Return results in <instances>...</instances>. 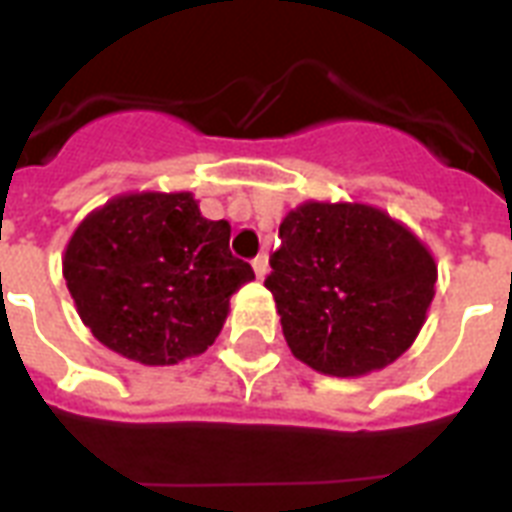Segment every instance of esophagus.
Segmentation results:
<instances>
[{"instance_id":"obj_1","label":"esophagus","mask_w":512,"mask_h":512,"mask_svg":"<svg viewBox=\"0 0 512 512\" xmlns=\"http://www.w3.org/2000/svg\"><path fill=\"white\" fill-rule=\"evenodd\" d=\"M252 268H255L257 279H265V276H268V257L257 255L255 260H252Z\"/></svg>"}]
</instances>
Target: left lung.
<instances>
[{
    "label": "left lung",
    "instance_id": "1",
    "mask_svg": "<svg viewBox=\"0 0 512 512\" xmlns=\"http://www.w3.org/2000/svg\"><path fill=\"white\" fill-rule=\"evenodd\" d=\"M271 289L289 350L329 377H364L412 348L436 295V257L358 201H305L279 225Z\"/></svg>",
    "mask_w": 512,
    "mask_h": 512
}]
</instances>
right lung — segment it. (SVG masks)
<instances>
[{
    "label": "right lung",
    "instance_id": "obj_1",
    "mask_svg": "<svg viewBox=\"0 0 512 512\" xmlns=\"http://www.w3.org/2000/svg\"><path fill=\"white\" fill-rule=\"evenodd\" d=\"M228 239V220H207L193 193H122L76 225L63 279L95 340L170 366L215 342L231 295L255 279Z\"/></svg>",
    "mask_w": 512,
    "mask_h": 512
}]
</instances>
